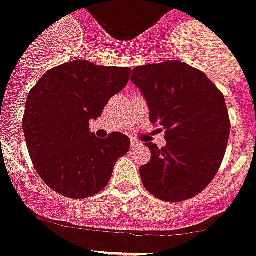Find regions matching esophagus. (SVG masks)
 <instances>
[{"instance_id": "1", "label": "esophagus", "mask_w": 256, "mask_h": 256, "mask_svg": "<svg viewBox=\"0 0 256 256\" xmlns=\"http://www.w3.org/2000/svg\"><path fill=\"white\" fill-rule=\"evenodd\" d=\"M140 146V141L135 140V138H131V148H136Z\"/></svg>"}]
</instances>
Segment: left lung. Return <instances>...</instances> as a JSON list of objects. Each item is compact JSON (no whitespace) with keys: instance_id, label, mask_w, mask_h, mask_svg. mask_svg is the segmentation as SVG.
<instances>
[{"instance_id":"1","label":"left lung","mask_w":256,"mask_h":256,"mask_svg":"<svg viewBox=\"0 0 256 256\" xmlns=\"http://www.w3.org/2000/svg\"><path fill=\"white\" fill-rule=\"evenodd\" d=\"M132 72L150 121L165 128V148L145 142L151 160L140 168L144 186L168 202L196 196L219 171L229 141L224 95L202 71L180 61L138 66Z\"/></svg>"}]
</instances>
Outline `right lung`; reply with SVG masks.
Returning a JSON list of instances; mask_svg holds the SVG:
<instances>
[{
	"mask_svg": "<svg viewBox=\"0 0 256 256\" xmlns=\"http://www.w3.org/2000/svg\"><path fill=\"white\" fill-rule=\"evenodd\" d=\"M128 68L75 60L47 71L30 91L22 118L30 158L40 178L58 194L88 199L110 181L130 138L112 132L96 138L90 120L128 82Z\"/></svg>",
	"mask_w": 256,
	"mask_h": 256,
	"instance_id": "right-lung-1",
	"label": "right lung"
}]
</instances>
